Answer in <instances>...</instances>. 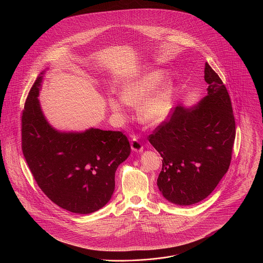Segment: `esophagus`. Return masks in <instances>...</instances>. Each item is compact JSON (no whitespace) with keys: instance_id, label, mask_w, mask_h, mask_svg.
I'll return each mask as SVG.
<instances>
[{"instance_id":"obj_1","label":"esophagus","mask_w":263,"mask_h":263,"mask_svg":"<svg viewBox=\"0 0 263 263\" xmlns=\"http://www.w3.org/2000/svg\"><path fill=\"white\" fill-rule=\"evenodd\" d=\"M131 148L134 152H137V153H141L144 147H143V144L141 143V141L138 139V138L134 137L132 142H131Z\"/></svg>"}]
</instances>
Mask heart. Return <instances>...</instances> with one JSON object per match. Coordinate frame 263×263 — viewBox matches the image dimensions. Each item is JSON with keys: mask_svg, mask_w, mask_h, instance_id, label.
Returning a JSON list of instances; mask_svg holds the SVG:
<instances>
[{"mask_svg": "<svg viewBox=\"0 0 263 263\" xmlns=\"http://www.w3.org/2000/svg\"><path fill=\"white\" fill-rule=\"evenodd\" d=\"M161 71H147L127 79L119 88V98H108L111 112L126 116V104L137 105L138 118L147 125L161 124L171 112L174 84Z\"/></svg>", "mask_w": 263, "mask_h": 263, "instance_id": "heart-1", "label": "heart"}]
</instances>
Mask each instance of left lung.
Listing matches in <instances>:
<instances>
[{"mask_svg":"<svg viewBox=\"0 0 263 263\" xmlns=\"http://www.w3.org/2000/svg\"><path fill=\"white\" fill-rule=\"evenodd\" d=\"M207 96L193 107L176 106L149 142L163 158L157 184L166 200L192 205L211 194L229 170L236 123L229 92L205 63Z\"/></svg>","mask_w":263,"mask_h":263,"instance_id":"8db88e82","label":"left lung"}]
</instances>
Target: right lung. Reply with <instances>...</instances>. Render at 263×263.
Listing matches in <instances>:
<instances>
[{"mask_svg":"<svg viewBox=\"0 0 263 263\" xmlns=\"http://www.w3.org/2000/svg\"><path fill=\"white\" fill-rule=\"evenodd\" d=\"M43 74L30 88L22 116L25 161L38 186L56 205L76 214L96 212L112 196L115 172L131 152L129 141L120 131L54 129L37 99Z\"/></svg>","mask_w":263,"mask_h":263,"instance_id":"obj_1","label":"right lung"}]
</instances>
